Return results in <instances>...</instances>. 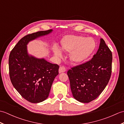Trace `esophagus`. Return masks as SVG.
I'll use <instances>...</instances> for the list:
<instances>
[{"label": "esophagus", "instance_id": "34e87169", "mask_svg": "<svg viewBox=\"0 0 124 124\" xmlns=\"http://www.w3.org/2000/svg\"><path fill=\"white\" fill-rule=\"evenodd\" d=\"M65 71H66V69H65V67L63 66H62V67H60L59 70V72L60 73H61L62 72H64Z\"/></svg>", "mask_w": 124, "mask_h": 124}]
</instances>
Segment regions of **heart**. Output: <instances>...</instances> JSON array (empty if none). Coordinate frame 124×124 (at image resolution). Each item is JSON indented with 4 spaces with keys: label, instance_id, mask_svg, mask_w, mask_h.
Here are the masks:
<instances>
[{
    "label": "heart",
    "instance_id": "heart-1",
    "mask_svg": "<svg viewBox=\"0 0 124 124\" xmlns=\"http://www.w3.org/2000/svg\"><path fill=\"white\" fill-rule=\"evenodd\" d=\"M61 44L63 51L70 53V59L75 63H81L86 61L93 53L96 46L93 39L77 35L64 37ZM53 52L58 57L62 56V50L57 46H54Z\"/></svg>",
    "mask_w": 124,
    "mask_h": 124
}]
</instances>
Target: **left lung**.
<instances>
[{
	"label": "left lung",
	"instance_id": "8db88e82",
	"mask_svg": "<svg viewBox=\"0 0 124 124\" xmlns=\"http://www.w3.org/2000/svg\"><path fill=\"white\" fill-rule=\"evenodd\" d=\"M112 60V52L101 38L98 51L90 61L68 70L71 90L76 100L88 103L101 94L111 77Z\"/></svg>",
	"mask_w": 124,
	"mask_h": 124
}]
</instances>
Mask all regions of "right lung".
<instances>
[{
	"label": "right lung",
	"mask_w": 124,
	"mask_h": 124,
	"mask_svg": "<svg viewBox=\"0 0 124 124\" xmlns=\"http://www.w3.org/2000/svg\"><path fill=\"white\" fill-rule=\"evenodd\" d=\"M52 31H41L24 36L10 53V81L21 95L31 103L43 102L48 97L53 82L59 74V66L29 54L27 45Z\"/></svg>",
	"instance_id": "add662e5"
}]
</instances>
